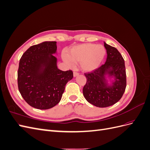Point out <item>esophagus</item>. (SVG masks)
<instances>
[{"mask_svg":"<svg viewBox=\"0 0 150 150\" xmlns=\"http://www.w3.org/2000/svg\"><path fill=\"white\" fill-rule=\"evenodd\" d=\"M73 74H74V77H76V76H78V75H79V72H77V71H74V73H73Z\"/></svg>","mask_w":150,"mask_h":150,"instance_id":"1","label":"esophagus"}]
</instances>
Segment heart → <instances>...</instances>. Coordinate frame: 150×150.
Here are the masks:
<instances>
[{
	"mask_svg": "<svg viewBox=\"0 0 150 150\" xmlns=\"http://www.w3.org/2000/svg\"><path fill=\"white\" fill-rule=\"evenodd\" d=\"M105 54L106 49L102 45L86 43L71 48L67 54H63V59L68 66L79 62L83 71H91L100 65Z\"/></svg>",
	"mask_w": 150,
	"mask_h": 150,
	"instance_id": "b5f03b06",
	"label": "heart"
}]
</instances>
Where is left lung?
Masks as SVG:
<instances>
[{
	"label": "left lung",
	"mask_w": 150,
	"mask_h": 150,
	"mask_svg": "<svg viewBox=\"0 0 150 150\" xmlns=\"http://www.w3.org/2000/svg\"><path fill=\"white\" fill-rule=\"evenodd\" d=\"M106 49V62L93 71L84 73L86 83L83 89V95L89 103L99 108L113 105L123 95L126 87L125 61L117 49L104 42ZM115 77L114 84L110 87L106 84L105 75Z\"/></svg>",
	"instance_id": "1"
}]
</instances>
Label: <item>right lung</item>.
<instances>
[{
    "label": "right lung",
    "instance_id": "1",
    "mask_svg": "<svg viewBox=\"0 0 150 150\" xmlns=\"http://www.w3.org/2000/svg\"><path fill=\"white\" fill-rule=\"evenodd\" d=\"M56 50V41L44 42L30 47L20 59L18 88L25 102L39 110H48L59 103L66 84L73 78L72 70L57 68L56 58L51 54Z\"/></svg>",
    "mask_w": 150,
    "mask_h": 150
}]
</instances>
